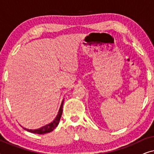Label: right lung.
<instances>
[{
	"label": "right lung",
	"mask_w": 154,
	"mask_h": 154,
	"mask_svg": "<svg viewBox=\"0 0 154 154\" xmlns=\"http://www.w3.org/2000/svg\"><path fill=\"white\" fill-rule=\"evenodd\" d=\"M62 105H61V107L59 110V112L57 115L55 119H54L53 121H52L51 123L49 124H47L46 125H44L43 127L38 128V129H35V130H29L27 128H24V130H27V131L32 132V133H35V134H43L46 133H49V132H52L54 128H55L58 125L59 123H60L61 116H62Z\"/></svg>",
	"instance_id": "1"
}]
</instances>
